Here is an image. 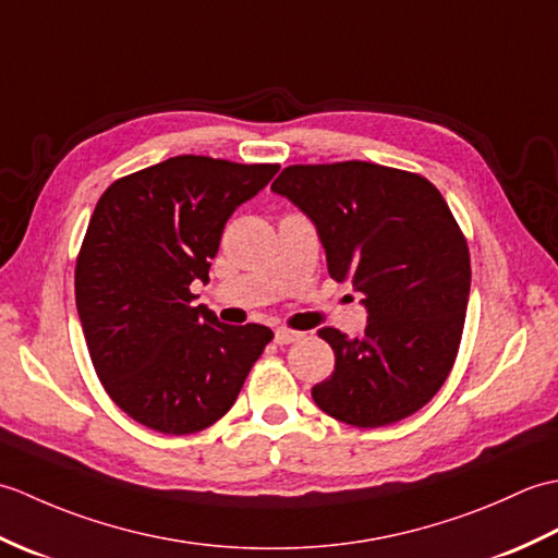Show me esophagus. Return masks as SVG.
<instances>
[{
  "label": "esophagus",
  "mask_w": 558,
  "mask_h": 558,
  "mask_svg": "<svg viewBox=\"0 0 558 558\" xmlns=\"http://www.w3.org/2000/svg\"><path fill=\"white\" fill-rule=\"evenodd\" d=\"M302 338H304V333H300V330L276 328V342H278V345H290V342H298Z\"/></svg>",
  "instance_id": "34e87169"
}]
</instances>
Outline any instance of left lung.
<instances>
[{"instance_id":"8db88e82","label":"left lung","mask_w":558,"mask_h":558,"mask_svg":"<svg viewBox=\"0 0 558 558\" xmlns=\"http://www.w3.org/2000/svg\"><path fill=\"white\" fill-rule=\"evenodd\" d=\"M272 192L314 222L328 272L366 310L364 338L322 336L336 369L312 388L330 417L362 429L410 417L456 362L470 298V252L438 189L420 174L348 160L290 165Z\"/></svg>"}]
</instances>
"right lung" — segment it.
<instances>
[{
  "label": "right lung",
  "instance_id": "add662e5",
  "mask_svg": "<svg viewBox=\"0 0 558 558\" xmlns=\"http://www.w3.org/2000/svg\"><path fill=\"white\" fill-rule=\"evenodd\" d=\"M280 165L177 156L105 189L76 258V310L93 366L129 417L194 434L228 412L270 342L194 304L225 222Z\"/></svg>",
  "mask_w": 558,
  "mask_h": 558
}]
</instances>
